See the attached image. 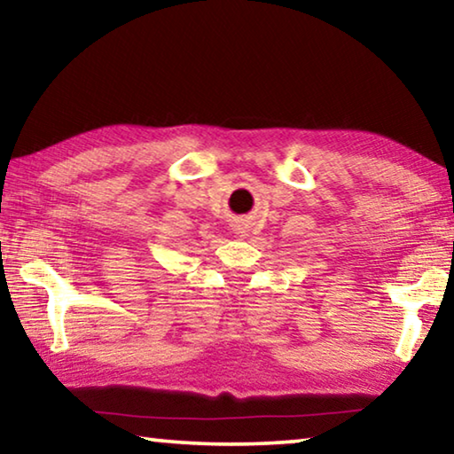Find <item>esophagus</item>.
Wrapping results in <instances>:
<instances>
[{
  "mask_svg": "<svg viewBox=\"0 0 454 454\" xmlns=\"http://www.w3.org/2000/svg\"><path fill=\"white\" fill-rule=\"evenodd\" d=\"M236 234L238 236H246V234H248V230H246V226H238L236 228Z\"/></svg>",
  "mask_w": 454,
  "mask_h": 454,
  "instance_id": "obj_1",
  "label": "esophagus"
}]
</instances>
